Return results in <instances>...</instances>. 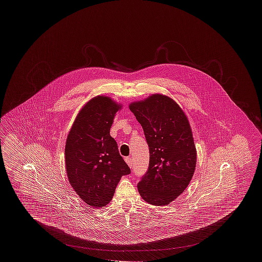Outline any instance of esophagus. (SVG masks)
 <instances>
[{"label":"esophagus","mask_w":262,"mask_h":262,"mask_svg":"<svg viewBox=\"0 0 262 262\" xmlns=\"http://www.w3.org/2000/svg\"><path fill=\"white\" fill-rule=\"evenodd\" d=\"M125 161L126 162V164L128 165L129 168L133 167V161H132V158H130V157H125Z\"/></svg>","instance_id":"esophagus-1"}]
</instances>
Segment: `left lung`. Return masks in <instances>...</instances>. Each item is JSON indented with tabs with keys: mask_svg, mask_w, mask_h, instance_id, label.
Returning <instances> with one entry per match:
<instances>
[{
	"mask_svg": "<svg viewBox=\"0 0 262 262\" xmlns=\"http://www.w3.org/2000/svg\"><path fill=\"white\" fill-rule=\"evenodd\" d=\"M128 107L149 146V167L137 184L138 192L149 204L168 205L187 188L196 166L187 117L176 101L157 93Z\"/></svg>",
	"mask_w": 262,
	"mask_h": 262,
	"instance_id": "8db88e82",
	"label": "left lung"
}]
</instances>
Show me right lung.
<instances>
[{
	"label": "right lung",
	"mask_w": 262,
	"mask_h": 262,
	"mask_svg": "<svg viewBox=\"0 0 262 262\" xmlns=\"http://www.w3.org/2000/svg\"><path fill=\"white\" fill-rule=\"evenodd\" d=\"M122 104L99 95L81 108L68 135L64 157L69 182L86 204L101 208L112 200L130 169L120 155L110 128Z\"/></svg>",
	"instance_id": "right-lung-1"
}]
</instances>
